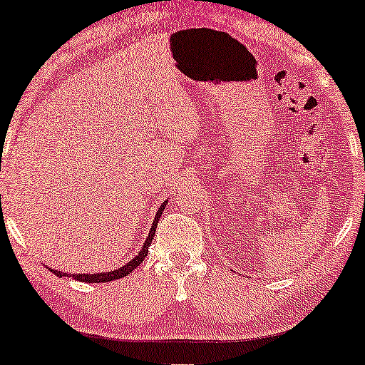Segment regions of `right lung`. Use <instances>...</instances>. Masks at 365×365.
<instances>
[{
    "instance_id": "1",
    "label": "right lung",
    "mask_w": 365,
    "mask_h": 365,
    "mask_svg": "<svg viewBox=\"0 0 365 365\" xmlns=\"http://www.w3.org/2000/svg\"><path fill=\"white\" fill-rule=\"evenodd\" d=\"M166 204H168V200H165L163 204L160 205L157 215H155V220L152 223V228L148 231V236L145 241H143V246L139 250V254L134 255L133 259H130L126 265L116 268V270H111V272H100V273H64V272H59L56 268H50V272H53L56 274V277L63 278V277H73L77 282H83V283H108L113 282V279H119V278H124L128 277L129 273H133L137 267H139L143 259H145L147 254H148V247H150V244L153 241V236H155V231H157V225H158V220L161 217V213H163Z\"/></svg>"
}]
</instances>
